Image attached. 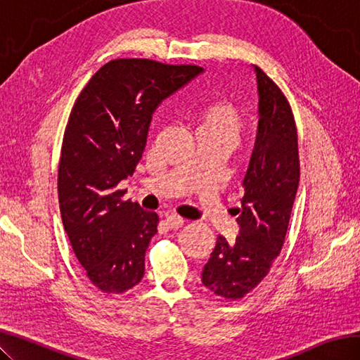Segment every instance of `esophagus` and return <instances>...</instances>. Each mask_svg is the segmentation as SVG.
Listing matches in <instances>:
<instances>
[{"label": "esophagus", "mask_w": 360, "mask_h": 360, "mask_svg": "<svg viewBox=\"0 0 360 360\" xmlns=\"http://www.w3.org/2000/svg\"><path fill=\"white\" fill-rule=\"evenodd\" d=\"M166 226L169 227V229H179V227H181L183 224H185V220H183L181 217L179 215H169L166 217Z\"/></svg>", "instance_id": "1"}]
</instances>
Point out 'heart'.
<instances>
[{
    "label": "heart",
    "instance_id": "1",
    "mask_svg": "<svg viewBox=\"0 0 360 360\" xmlns=\"http://www.w3.org/2000/svg\"><path fill=\"white\" fill-rule=\"evenodd\" d=\"M194 124L197 134L226 137L235 142L241 133L244 120L241 110L232 101L217 98L197 110Z\"/></svg>",
    "mask_w": 360,
    "mask_h": 360
}]
</instances>
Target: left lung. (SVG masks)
Returning a JSON list of instances; mask_svg holds the SVG:
<instances>
[{
	"mask_svg": "<svg viewBox=\"0 0 360 360\" xmlns=\"http://www.w3.org/2000/svg\"><path fill=\"white\" fill-rule=\"evenodd\" d=\"M259 124L255 150L243 180L240 235L227 243L218 235L201 281L224 300H241L267 276L281 253L297 185L300 151L290 103L281 89L255 67Z\"/></svg>",
	"mask_w": 360,
	"mask_h": 360,
	"instance_id": "8db88e82",
	"label": "left lung"
}]
</instances>
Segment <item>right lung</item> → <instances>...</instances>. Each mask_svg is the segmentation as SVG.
<instances>
[{
    "label": "right lung",
    "instance_id": "obj_1",
    "mask_svg": "<svg viewBox=\"0 0 360 360\" xmlns=\"http://www.w3.org/2000/svg\"><path fill=\"white\" fill-rule=\"evenodd\" d=\"M143 58L112 59L84 86L70 112L58 165L60 217L93 285L124 293L145 274L159 217L124 200L159 103L201 73Z\"/></svg>",
    "mask_w": 360,
    "mask_h": 360
}]
</instances>
